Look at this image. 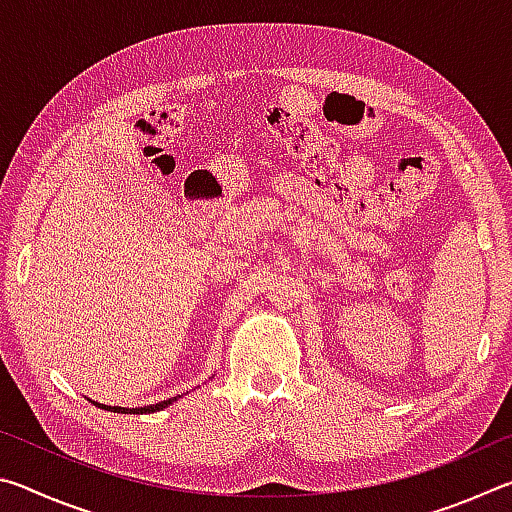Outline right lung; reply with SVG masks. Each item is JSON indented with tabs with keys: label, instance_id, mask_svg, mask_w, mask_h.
Masks as SVG:
<instances>
[{
	"label": "right lung",
	"instance_id": "1",
	"mask_svg": "<svg viewBox=\"0 0 512 512\" xmlns=\"http://www.w3.org/2000/svg\"><path fill=\"white\" fill-rule=\"evenodd\" d=\"M176 402V397H171V400H164V402H158V404H149V406H142V409H124V406H106V404H99V402H94L99 406V409H106V411H112V413H155V411H162V409H167L169 404H173Z\"/></svg>",
	"mask_w": 512,
	"mask_h": 512
}]
</instances>
